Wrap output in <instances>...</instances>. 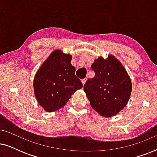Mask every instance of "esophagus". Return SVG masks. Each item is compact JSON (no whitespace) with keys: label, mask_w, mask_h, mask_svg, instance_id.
<instances>
[{"label":"esophagus","mask_w":157,"mask_h":157,"mask_svg":"<svg viewBox=\"0 0 157 157\" xmlns=\"http://www.w3.org/2000/svg\"><path fill=\"white\" fill-rule=\"evenodd\" d=\"M86 80H87L86 78H83V79H82V80H81V82H82L83 85L85 84V83H86Z\"/></svg>","instance_id":"esophagus-1"}]
</instances>
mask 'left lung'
<instances>
[{
	"label": "left lung",
	"mask_w": 157,
	"mask_h": 157,
	"mask_svg": "<svg viewBox=\"0 0 157 157\" xmlns=\"http://www.w3.org/2000/svg\"><path fill=\"white\" fill-rule=\"evenodd\" d=\"M95 76L89 78L83 90L92 108L104 117H111L121 111L129 100L132 81L119 60L113 55L98 57L91 65Z\"/></svg>",
	"instance_id": "left-lung-1"
}]
</instances>
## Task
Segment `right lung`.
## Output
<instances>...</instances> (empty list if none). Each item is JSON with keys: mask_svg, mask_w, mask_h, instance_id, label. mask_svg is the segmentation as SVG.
<instances>
[{"mask_svg": "<svg viewBox=\"0 0 157 157\" xmlns=\"http://www.w3.org/2000/svg\"><path fill=\"white\" fill-rule=\"evenodd\" d=\"M72 56L55 50L44 62L33 80L36 100L47 112L59 110L65 106L71 95L83 84L75 75L71 63Z\"/></svg>", "mask_w": 157, "mask_h": 157, "instance_id": "1", "label": "right lung"}]
</instances>
